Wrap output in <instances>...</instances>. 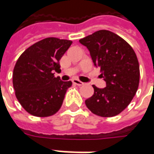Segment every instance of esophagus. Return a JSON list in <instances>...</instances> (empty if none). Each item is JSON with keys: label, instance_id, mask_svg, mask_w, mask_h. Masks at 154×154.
<instances>
[{"label": "esophagus", "instance_id": "1", "mask_svg": "<svg viewBox=\"0 0 154 154\" xmlns=\"http://www.w3.org/2000/svg\"><path fill=\"white\" fill-rule=\"evenodd\" d=\"M72 82L74 83V84H76V85H77V86H82L84 83L82 82H81V81H79L78 79H73L72 80Z\"/></svg>", "mask_w": 154, "mask_h": 154}]
</instances>
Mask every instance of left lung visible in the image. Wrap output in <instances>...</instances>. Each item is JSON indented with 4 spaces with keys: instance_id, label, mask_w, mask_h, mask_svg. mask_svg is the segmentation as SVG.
Wrapping results in <instances>:
<instances>
[{
    "instance_id": "obj_1",
    "label": "left lung",
    "mask_w": 154,
    "mask_h": 154,
    "mask_svg": "<svg viewBox=\"0 0 154 154\" xmlns=\"http://www.w3.org/2000/svg\"><path fill=\"white\" fill-rule=\"evenodd\" d=\"M79 42L87 47L106 83L104 88L93 85L94 94L85 100L87 107L104 118L119 114L131 102L139 86L140 67L135 51L122 37L106 29L98 30Z\"/></svg>"
}]
</instances>
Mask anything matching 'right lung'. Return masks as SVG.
<instances>
[{"label": "right lung", "instance_id": "obj_1", "mask_svg": "<svg viewBox=\"0 0 154 154\" xmlns=\"http://www.w3.org/2000/svg\"><path fill=\"white\" fill-rule=\"evenodd\" d=\"M72 42L48 37L29 47L19 56L13 73L15 95L23 108L35 117H49L60 109L71 81L54 77L60 60Z\"/></svg>", "mask_w": 154, "mask_h": 154}]
</instances>
